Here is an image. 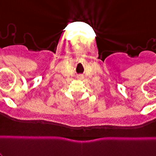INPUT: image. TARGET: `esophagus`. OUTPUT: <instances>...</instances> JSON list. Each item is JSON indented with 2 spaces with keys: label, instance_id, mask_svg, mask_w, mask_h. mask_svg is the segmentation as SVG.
I'll use <instances>...</instances> for the list:
<instances>
[{
  "label": "esophagus",
  "instance_id": "obj_1",
  "mask_svg": "<svg viewBox=\"0 0 156 156\" xmlns=\"http://www.w3.org/2000/svg\"><path fill=\"white\" fill-rule=\"evenodd\" d=\"M77 78H78V79L81 80V79H83V76L82 75H78V76L77 77Z\"/></svg>",
  "mask_w": 156,
  "mask_h": 156
}]
</instances>
